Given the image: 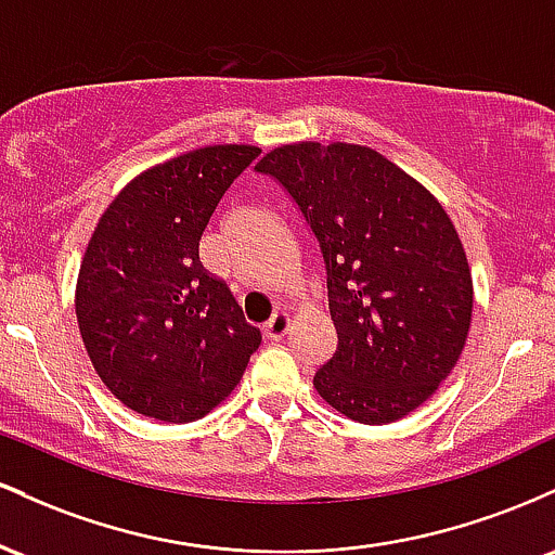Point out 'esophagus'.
I'll return each instance as SVG.
<instances>
[{"mask_svg": "<svg viewBox=\"0 0 555 555\" xmlns=\"http://www.w3.org/2000/svg\"><path fill=\"white\" fill-rule=\"evenodd\" d=\"M291 327V317L285 314V311H278V314H272L270 322H264V335L270 340H280L285 333H288Z\"/></svg>", "mask_w": 555, "mask_h": 555, "instance_id": "esophagus-1", "label": "esophagus"}]
</instances>
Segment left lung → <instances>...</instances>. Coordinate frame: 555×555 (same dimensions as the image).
<instances>
[{"label":"left lung","mask_w":555,"mask_h":555,"mask_svg":"<svg viewBox=\"0 0 555 555\" xmlns=\"http://www.w3.org/2000/svg\"><path fill=\"white\" fill-rule=\"evenodd\" d=\"M257 170L294 196L325 259L338 348L317 370V393L361 425L412 414L456 366L475 304L443 204L359 143H283Z\"/></svg>","instance_id":"8db88e82"}]
</instances>
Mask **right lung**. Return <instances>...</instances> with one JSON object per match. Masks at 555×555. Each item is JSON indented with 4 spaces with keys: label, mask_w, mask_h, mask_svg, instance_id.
I'll return each mask as SVG.
<instances>
[{
    "label": "right lung",
    "mask_w": 555,
    "mask_h": 555,
    "mask_svg": "<svg viewBox=\"0 0 555 555\" xmlns=\"http://www.w3.org/2000/svg\"><path fill=\"white\" fill-rule=\"evenodd\" d=\"M259 146L217 143L149 167L93 228L76 283L86 351L135 414L183 425L220 406L261 344L198 241Z\"/></svg>",
    "instance_id": "right-lung-1"
}]
</instances>
